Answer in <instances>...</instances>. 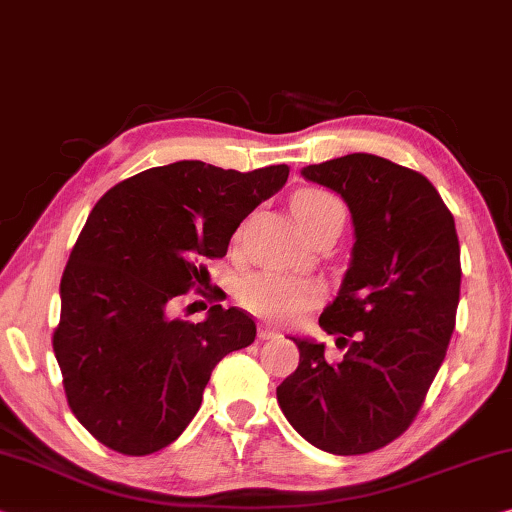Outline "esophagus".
I'll return each instance as SVG.
<instances>
[{
  "label": "esophagus",
  "instance_id": "34e87169",
  "mask_svg": "<svg viewBox=\"0 0 512 512\" xmlns=\"http://www.w3.org/2000/svg\"><path fill=\"white\" fill-rule=\"evenodd\" d=\"M258 337H261V339H274V337H279V330L272 328L270 323H258Z\"/></svg>",
  "mask_w": 512,
  "mask_h": 512
}]
</instances>
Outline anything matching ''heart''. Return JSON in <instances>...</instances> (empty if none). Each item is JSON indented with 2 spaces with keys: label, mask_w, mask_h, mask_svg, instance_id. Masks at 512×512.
<instances>
[{
  "label": "heart",
  "mask_w": 512,
  "mask_h": 512,
  "mask_svg": "<svg viewBox=\"0 0 512 512\" xmlns=\"http://www.w3.org/2000/svg\"><path fill=\"white\" fill-rule=\"evenodd\" d=\"M291 210L302 231L309 233L321 219L335 212H344V205L339 203V198L323 189H302L293 196ZM321 298V284L286 272H254L238 284L240 305L254 311L256 316L270 318V321L298 318L311 307H316Z\"/></svg>",
  "instance_id": "heart-1"
}]
</instances>
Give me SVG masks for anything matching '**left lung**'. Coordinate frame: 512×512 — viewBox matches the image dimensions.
<instances>
[{"mask_svg":"<svg viewBox=\"0 0 512 512\" xmlns=\"http://www.w3.org/2000/svg\"><path fill=\"white\" fill-rule=\"evenodd\" d=\"M302 177L351 210V265L318 318L344 358L293 337L300 365L277 402L311 446L365 455L409 429L446 358L462 284L455 219L425 175L374 154L307 166Z\"/></svg>","mask_w":512,"mask_h":512,"instance_id":"obj_1","label":"left lung"}]
</instances>
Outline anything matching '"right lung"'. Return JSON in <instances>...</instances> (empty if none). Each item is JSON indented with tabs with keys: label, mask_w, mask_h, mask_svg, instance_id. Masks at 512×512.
Listing matches in <instances>:
<instances>
[{
	"label": "right lung",
	"mask_w": 512,
	"mask_h": 512,
	"mask_svg": "<svg viewBox=\"0 0 512 512\" xmlns=\"http://www.w3.org/2000/svg\"><path fill=\"white\" fill-rule=\"evenodd\" d=\"M286 180V164L240 173L175 161L94 205L59 284L53 348L73 416L103 446L133 457L170 446L201 409L217 362L254 342V318L238 307L214 305L201 323L168 307Z\"/></svg>",
	"instance_id": "add662e5"
}]
</instances>
